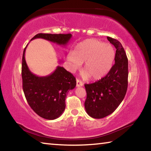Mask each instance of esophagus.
<instances>
[{"instance_id": "esophagus-1", "label": "esophagus", "mask_w": 151, "mask_h": 151, "mask_svg": "<svg viewBox=\"0 0 151 151\" xmlns=\"http://www.w3.org/2000/svg\"><path fill=\"white\" fill-rule=\"evenodd\" d=\"M83 86V83L81 81L79 80V79H76V86L79 87V86Z\"/></svg>"}]
</instances>
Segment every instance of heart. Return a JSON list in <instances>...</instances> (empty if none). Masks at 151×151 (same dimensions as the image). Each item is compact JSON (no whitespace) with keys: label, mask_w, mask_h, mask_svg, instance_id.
<instances>
[{"label":"heart","mask_w":151,"mask_h":151,"mask_svg":"<svg viewBox=\"0 0 151 151\" xmlns=\"http://www.w3.org/2000/svg\"><path fill=\"white\" fill-rule=\"evenodd\" d=\"M67 59L73 69H78L85 63L84 77L99 80L111 70L115 59V50L111 45L88 39L78 43L74 52L68 55Z\"/></svg>","instance_id":"obj_1"}]
</instances>
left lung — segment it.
Instances as JSON below:
<instances>
[{
  "instance_id": "obj_1",
  "label": "left lung",
  "mask_w": 151,
  "mask_h": 151,
  "mask_svg": "<svg viewBox=\"0 0 151 151\" xmlns=\"http://www.w3.org/2000/svg\"><path fill=\"white\" fill-rule=\"evenodd\" d=\"M116 48L115 63L101 80L85 84L86 111L94 119H102L112 113L124 98L128 87V58L119 40L107 37Z\"/></svg>"
}]
</instances>
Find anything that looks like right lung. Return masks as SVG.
Wrapping results in <instances>:
<instances>
[{"label": "right lung", "instance_id": "add662e5", "mask_svg": "<svg viewBox=\"0 0 151 151\" xmlns=\"http://www.w3.org/2000/svg\"><path fill=\"white\" fill-rule=\"evenodd\" d=\"M71 34L39 33L31 40L44 39L57 45H66ZM24 48L22 60V88L29 106L38 115L47 120L59 117L65 111V98L69 90L76 86V78L62 66H58L50 75L38 76L29 70L25 60Z\"/></svg>", "mask_w": 151, "mask_h": 151}]
</instances>
